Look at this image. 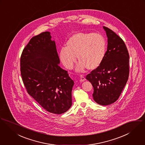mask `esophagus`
I'll list each match as a JSON object with an SVG mask.
<instances>
[{
	"label": "esophagus",
	"mask_w": 145,
	"mask_h": 145,
	"mask_svg": "<svg viewBox=\"0 0 145 145\" xmlns=\"http://www.w3.org/2000/svg\"><path fill=\"white\" fill-rule=\"evenodd\" d=\"M86 80V78L84 77V76H82V75H81L80 76V81L81 82H84V81H85Z\"/></svg>",
	"instance_id": "34e87169"
}]
</instances>
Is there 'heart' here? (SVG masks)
<instances>
[{"instance_id":"obj_1","label":"heart","mask_w":145,"mask_h":145,"mask_svg":"<svg viewBox=\"0 0 145 145\" xmlns=\"http://www.w3.org/2000/svg\"><path fill=\"white\" fill-rule=\"evenodd\" d=\"M107 50V41L101 34L80 32L73 34L67 40L65 48L61 49L59 57L67 69H71L76 57L78 64L76 71L82 72L86 68L97 69L103 62Z\"/></svg>"}]
</instances>
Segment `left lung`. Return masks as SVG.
I'll use <instances>...</instances> for the list:
<instances>
[{"mask_svg":"<svg viewBox=\"0 0 145 145\" xmlns=\"http://www.w3.org/2000/svg\"><path fill=\"white\" fill-rule=\"evenodd\" d=\"M108 38L107 49L101 65L86 76L93 87L95 101L110 105L121 95L129 79V54L123 40L110 29L103 27Z\"/></svg>","mask_w":145,"mask_h":145,"instance_id":"left-lung-1","label":"left lung"}]
</instances>
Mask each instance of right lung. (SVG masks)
Masks as SVG:
<instances>
[{
	"mask_svg": "<svg viewBox=\"0 0 145 145\" xmlns=\"http://www.w3.org/2000/svg\"><path fill=\"white\" fill-rule=\"evenodd\" d=\"M49 32L33 37L23 50L20 71L28 93L46 110L67 112L72 106L74 81L59 67L56 43Z\"/></svg>",
	"mask_w": 145,
	"mask_h": 145,
	"instance_id": "add662e5",
	"label": "right lung"
}]
</instances>
